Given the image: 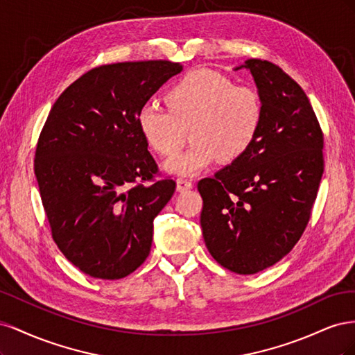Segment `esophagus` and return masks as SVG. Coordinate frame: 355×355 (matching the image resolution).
<instances>
[{
  "instance_id": "obj_1",
  "label": "esophagus",
  "mask_w": 355,
  "mask_h": 355,
  "mask_svg": "<svg viewBox=\"0 0 355 355\" xmlns=\"http://www.w3.org/2000/svg\"><path fill=\"white\" fill-rule=\"evenodd\" d=\"M176 184H178V191H179V192H184V191L192 188V182H191L189 179L179 178V179L176 180Z\"/></svg>"
}]
</instances>
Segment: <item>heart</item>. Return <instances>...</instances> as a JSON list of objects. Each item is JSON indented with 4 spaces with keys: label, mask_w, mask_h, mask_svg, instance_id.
<instances>
[{
    "label": "heart",
    "mask_w": 355,
    "mask_h": 355,
    "mask_svg": "<svg viewBox=\"0 0 355 355\" xmlns=\"http://www.w3.org/2000/svg\"><path fill=\"white\" fill-rule=\"evenodd\" d=\"M167 108L144 105L137 127L146 145L163 157L176 154L187 141V151L166 163L168 173L196 175L213 164L234 163L249 151L261 130L263 105L249 85H235L227 75L211 69H194L171 84L166 93Z\"/></svg>",
    "instance_id": "1"
}]
</instances>
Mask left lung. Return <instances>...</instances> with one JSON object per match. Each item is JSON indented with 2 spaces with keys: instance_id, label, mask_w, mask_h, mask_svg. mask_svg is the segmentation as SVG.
<instances>
[{
  "instance_id": "8db88e82",
  "label": "left lung",
  "mask_w": 355,
  "mask_h": 355,
  "mask_svg": "<svg viewBox=\"0 0 355 355\" xmlns=\"http://www.w3.org/2000/svg\"><path fill=\"white\" fill-rule=\"evenodd\" d=\"M263 105L254 144L198 182L210 254L241 275L272 266L302 237L324 171V136L302 87L272 62L247 59Z\"/></svg>"
}]
</instances>
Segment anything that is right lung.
I'll list each match as a JSON object with an SVG mask.
<instances>
[{"instance_id":"obj_1","label":"right lung","mask_w":355,"mask_h":355,"mask_svg":"<svg viewBox=\"0 0 355 355\" xmlns=\"http://www.w3.org/2000/svg\"><path fill=\"white\" fill-rule=\"evenodd\" d=\"M182 65L121 62L85 72L40 133L34 170L59 250L80 271L120 280L151 252L154 219L175 194L137 127V112Z\"/></svg>"}]
</instances>
